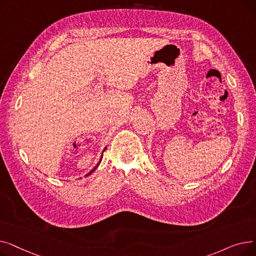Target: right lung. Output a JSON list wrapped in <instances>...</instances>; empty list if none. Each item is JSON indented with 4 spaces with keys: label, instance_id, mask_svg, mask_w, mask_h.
Masks as SVG:
<instances>
[{
    "label": "right lung",
    "instance_id": "1",
    "mask_svg": "<svg viewBox=\"0 0 256 256\" xmlns=\"http://www.w3.org/2000/svg\"><path fill=\"white\" fill-rule=\"evenodd\" d=\"M104 150H106V148H104ZM102 158H100V162H98V165H96V167H94V168H93V169H92V170H91V171H90V172H89V173H88V174H86V176H90V174H91V173H92V172H93V171H94V170H96V168H98V165H100V162H102Z\"/></svg>",
    "mask_w": 256,
    "mask_h": 256
}]
</instances>
